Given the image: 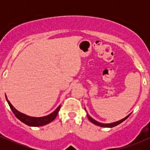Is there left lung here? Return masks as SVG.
<instances>
[{
  "label": "left lung",
  "mask_w": 150,
  "mask_h": 150,
  "mask_svg": "<svg viewBox=\"0 0 150 150\" xmlns=\"http://www.w3.org/2000/svg\"><path fill=\"white\" fill-rule=\"evenodd\" d=\"M130 114H131V113H130V114L128 115V116H127L126 117H125V118H123V119L118 120V121H116V122H113V123H99V122L97 121V120L93 119L92 117L89 116V115L87 114V118H88V119L90 120V121L92 122V123H94V125H98V126H100V127H104V128H113V127L116 126V125H118V124H120V123H121L122 122L124 121L125 120H126Z\"/></svg>",
  "instance_id": "8db88e82"
}]
</instances>
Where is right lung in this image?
I'll list each match as a JSON object with an SVG mask.
<instances>
[{"mask_svg": "<svg viewBox=\"0 0 150 150\" xmlns=\"http://www.w3.org/2000/svg\"><path fill=\"white\" fill-rule=\"evenodd\" d=\"M6 98L8 104H9L10 108H11L12 111H13V113L15 114V116H16L20 121H22V123H24L26 125H29V126L39 127L42 126V125H45L46 124H48V123H51V122L53 121V120L56 118V117L57 116L58 111H59L60 108H61V105H60L53 112L51 113V114L48 115V116L43 117H32L27 116V115L24 114V113L18 111L16 108L13 107V106L11 104V103L8 101L6 95Z\"/></svg>", "mask_w": 150, "mask_h": 150, "instance_id": "1", "label": "right lung"}]
</instances>
